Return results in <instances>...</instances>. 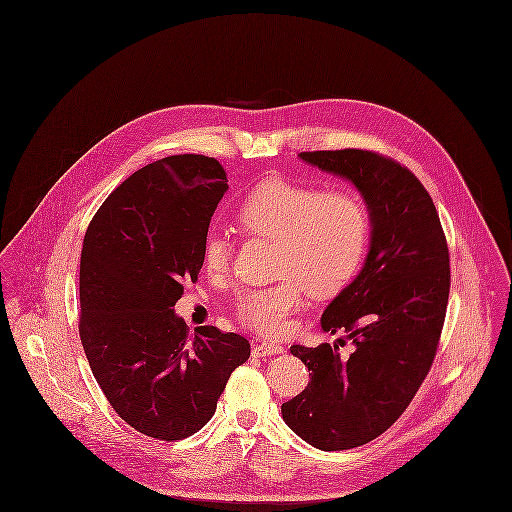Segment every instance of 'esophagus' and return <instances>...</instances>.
Returning a JSON list of instances; mask_svg holds the SVG:
<instances>
[{
    "instance_id": "1",
    "label": "esophagus",
    "mask_w": 512,
    "mask_h": 512,
    "mask_svg": "<svg viewBox=\"0 0 512 512\" xmlns=\"http://www.w3.org/2000/svg\"><path fill=\"white\" fill-rule=\"evenodd\" d=\"M281 352H283V346L271 344V342H261V344H255V346H253V356H255V358H265V356L281 354Z\"/></svg>"
}]
</instances>
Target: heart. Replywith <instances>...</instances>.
<instances>
[{
	"label": "heart",
	"mask_w": 512,
	"mask_h": 512,
	"mask_svg": "<svg viewBox=\"0 0 512 512\" xmlns=\"http://www.w3.org/2000/svg\"><path fill=\"white\" fill-rule=\"evenodd\" d=\"M237 227L251 237L275 241L273 273L283 277L263 289L243 291L235 301L241 326L263 336H281L303 291L316 299L340 295L362 269L370 247V215L350 192L318 190L287 178L255 184L235 205ZM202 267L223 277L231 265V243L219 231L205 233Z\"/></svg>",
	"instance_id": "1"
}]
</instances>
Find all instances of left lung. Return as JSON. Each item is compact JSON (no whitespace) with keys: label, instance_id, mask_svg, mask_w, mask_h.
<instances>
[{"label":"left lung","instance_id":"left-lung-1","mask_svg":"<svg viewBox=\"0 0 512 512\" xmlns=\"http://www.w3.org/2000/svg\"><path fill=\"white\" fill-rule=\"evenodd\" d=\"M301 158L350 180L372 217L364 269L322 314V330L348 332L354 352L340 358L338 346L293 344L310 382L281 406L307 443L342 451L394 425L429 374L449 301V247L429 192L398 160L360 148Z\"/></svg>","mask_w":512,"mask_h":512}]
</instances>
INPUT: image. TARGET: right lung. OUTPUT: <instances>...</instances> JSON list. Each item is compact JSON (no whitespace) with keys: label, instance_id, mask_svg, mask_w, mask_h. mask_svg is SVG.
<instances>
[{"label":"right lung","instance_id":"right-lung-1","mask_svg":"<svg viewBox=\"0 0 512 512\" xmlns=\"http://www.w3.org/2000/svg\"><path fill=\"white\" fill-rule=\"evenodd\" d=\"M204 154L152 162L93 215L81 253L79 334L108 404L136 431L178 441L211 419L249 340L202 326L172 307L202 269V241L227 190Z\"/></svg>","mask_w":512,"mask_h":512}]
</instances>
